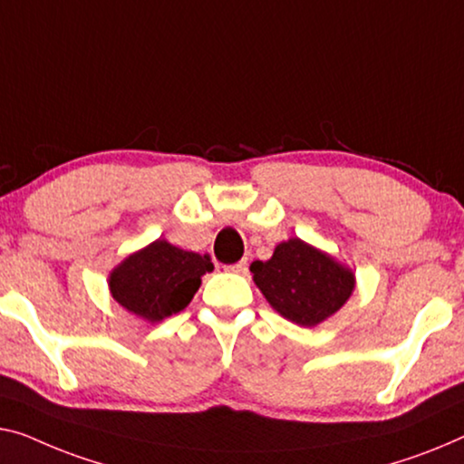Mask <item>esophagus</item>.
<instances>
[{
  "instance_id": "1",
  "label": "esophagus",
  "mask_w": 464,
  "mask_h": 464,
  "mask_svg": "<svg viewBox=\"0 0 464 464\" xmlns=\"http://www.w3.org/2000/svg\"><path fill=\"white\" fill-rule=\"evenodd\" d=\"M227 271L237 273V275H247V260H239L235 262V265H229L227 266Z\"/></svg>"
}]
</instances>
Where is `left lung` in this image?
Masks as SVG:
<instances>
[{"instance_id": "obj_1", "label": "left lung", "mask_w": 464, "mask_h": 464, "mask_svg": "<svg viewBox=\"0 0 464 464\" xmlns=\"http://www.w3.org/2000/svg\"><path fill=\"white\" fill-rule=\"evenodd\" d=\"M250 271L276 313L302 327L337 313L354 289L352 271L298 237L276 246L271 260L252 262Z\"/></svg>"}]
</instances>
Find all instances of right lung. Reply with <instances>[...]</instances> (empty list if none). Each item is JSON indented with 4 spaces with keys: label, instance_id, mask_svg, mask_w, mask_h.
I'll use <instances>...</instances> for the list:
<instances>
[{
    "label": "right lung",
    "instance_id": "obj_1",
    "mask_svg": "<svg viewBox=\"0 0 464 464\" xmlns=\"http://www.w3.org/2000/svg\"><path fill=\"white\" fill-rule=\"evenodd\" d=\"M214 265L206 254L185 252L158 239L130 254L110 275L112 298L137 316L158 323L181 313Z\"/></svg>",
    "mask_w": 464,
    "mask_h": 464
}]
</instances>
